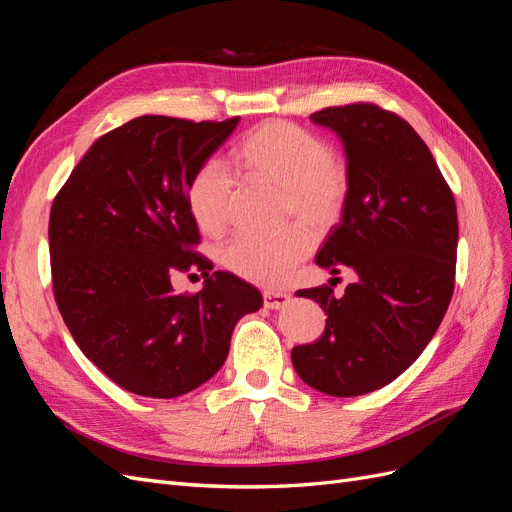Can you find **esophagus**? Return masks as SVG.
<instances>
[{
    "mask_svg": "<svg viewBox=\"0 0 512 512\" xmlns=\"http://www.w3.org/2000/svg\"><path fill=\"white\" fill-rule=\"evenodd\" d=\"M262 297H265V307L267 309H280V307L290 303V294H286V292L267 290L265 294H262Z\"/></svg>",
    "mask_w": 512,
    "mask_h": 512,
    "instance_id": "34e87169",
    "label": "esophagus"
}]
</instances>
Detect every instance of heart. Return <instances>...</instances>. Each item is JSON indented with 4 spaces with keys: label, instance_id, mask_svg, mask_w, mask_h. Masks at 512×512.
Segmentation results:
<instances>
[{
    "label": "heart",
    "instance_id": "heart-1",
    "mask_svg": "<svg viewBox=\"0 0 512 512\" xmlns=\"http://www.w3.org/2000/svg\"><path fill=\"white\" fill-rule=\"evenodd\" d=\"M235 164L245 175L282 188L284 218L316 230L329 228L342 215L350 170L320 136L288 121L260 123L235 149ZM237 179L220 160L200 164L188 188V207L200 230L218 235L230 220ZM312 232L297 224L275 237L239 235L222 250L228 271L260 286L286 284L312 250Z\"/></svg>",
    "mask_w": 512,
    "mask_h": 512
}]
</instances>
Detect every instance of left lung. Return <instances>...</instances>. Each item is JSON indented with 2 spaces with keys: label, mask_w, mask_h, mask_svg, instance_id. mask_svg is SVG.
Listing matches in <instances>:
<instances>
[{
  "label": "left lung",
  "mask_w": 512,
  "mask_h": 512,
  "mask_svg": "<svg viewBox=\"0 0 512 512\" xmlns=\"http://www.w3.org/2000/svg\"><path fill=\"white\" fill-rule=\"evenodd\" d=\"M309 119L339 136L350 170L342 220L316 265L350 267L356 282L342 297L329 286L297 292L329 320L290 359L312 389L356 397L404 374L436 335L455 288L457 207L429 147L395 113L361 102Z\"/></svg>",
  "instance_id": "8db88e82"
}]
</instances>
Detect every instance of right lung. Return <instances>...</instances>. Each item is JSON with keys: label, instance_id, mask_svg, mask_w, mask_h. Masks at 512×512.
Masks as SVG:
<instances>
[{"label": "right lung", "instance_id": "1", "mask_svg": "<svg viewBox=\"0 0 512 512\" xmlns=\"http://www.w3.org/2000/svg\"><path fill=\"white\" fill-rule=\"evenodd\" d=\"M239 117L188 121L143 115L100 136L53 200L49 250L55 301L74 342L134 395L170 399L224 365L235 324L262 294L194 252L188 207L194 170L235 132ZM208 280L175 295L177 270Z\"/></svg>", "mask_w": 512, "mask_h": 512}]
</instances>
